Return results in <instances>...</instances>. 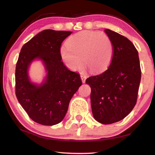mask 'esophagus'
I'll list each match as a JSON object with an SVG mask.
<instances>
[{
  "instance_id": "34e87169",
  "label": "esophagus",
  "mask_w": 155,
  "mask_h": 155,
  "mask_svg": "<svg viewBox=\"0 0 155 155\" xmlns=\"http://www.w3.org/2000/svg\"><path fill=\"white\" fill-rule=\"evenodd\" d=\"M81 81H82L83 83H85V80L87 78V76L85 74H81Z\"/></svg>"
}]
</instances>
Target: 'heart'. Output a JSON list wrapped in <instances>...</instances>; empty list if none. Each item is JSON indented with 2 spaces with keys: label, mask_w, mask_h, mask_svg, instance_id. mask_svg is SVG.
Wrapping results in <instances>:
<instances>
[{
  "label": "heart",
  "mask_w": 155,
  "mask_h": 155,
  "mask_svg": "<svg viewBox=\"0 0 155 155\" xmlns=\"http://www.w3.org/2000/svg\"><path fill=\"white\" fill-rule=\"evenodd\" d=\"M113 46L104 32L83 30L74 34L60 49L61 59L72 70L81 69L83 62L91 72L105 70L111 62ZM83 61L82 62V61Z\"/></svg>",
  "instance_id": "b5f03b06"
}]
</instances>
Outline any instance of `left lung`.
<instances>
[{
    "label": "left lung",
    "instance_id": "8db88e82",
    "mask_svg": "<svg viewBox=\"0 0 155 155\" xmlns=\"http://www.w3.org/2000/svg\"><path fill=\"white\" fill-rule=\"evenodd\" d=\"M113 46L111 63L106 71L87 78L91 87L94 119L111 124L124 119L137 102L141 80L138 52L134 44L120 34L105 29Z\"/></svg>",
    "mask_w": 155,
    "mask_h": 155
}]
</instances>
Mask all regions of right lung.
<instances>
[{
    "label": "right lung",
    "mask_w": 155,
    "mask_h": 155,
    "mask_svg": "<svg viewBox=\"0 0 155 155\" xmlns=\"http://www.w3.org/2000/svg\"><path fill=\"white\" fill-rule=\"evenodd\" d=\"M72 32L45 30L25 43L19 53L16 97L30 119L41 125L60 123L73 95L82 85L78 73L70 71L61 61V45ZM37 58L43 60L48 72L46 81L39 86L31 83L27 75L30 63Z\"/></svg>",
    "instance_id": "1"
}]
</instances>
